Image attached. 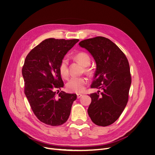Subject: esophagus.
<instances>
[{"instance_id":"34e87169","label":"esophagus","mask_w":155,"mask_h":155,"mask_svg":"<svg viewBox=\"0 0 155 155\" xmlns=\"http://www.w3.org/2000/svg\"><path fill=\"white\" fill-rule=\"evenodd\" d=\"M77 98H81L82 96H83L84 95H82V94H77Z\"/></svg>"}]
</instances>
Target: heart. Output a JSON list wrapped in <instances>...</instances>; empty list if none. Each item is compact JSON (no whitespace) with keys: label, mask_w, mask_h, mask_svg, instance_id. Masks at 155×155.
<instances>
[{"label":"heart","mask_w":155,"mask_h":155,"mask_svg":"<svg viewBox=\"0 0 155 155\" xmlns=\"http://www.w3.org/2000/svg\"><path fill=\"white\" fill-rule=\"evenodd\" d=\"M74 58L84 66V71L87 75L91 76L94 74V70L89 66L91 64V58L88 54L84 51H80L76 54L74 56ZM59 71L61 76L64 78L68 77L69 70L68 61L67 58H64L61 60L59 65ZM87 81V78L84 77H72L67 81L66 84L67 89L70 92L81 93L84 91Z\"/></svg>","instance_id":"heart-1"}]
</instances>
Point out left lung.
I'll return each instance as SVG.
<instances>
[{
    "mask_svg": "<svg viewBox=\"0 0 155 155\" xmlns=\"http://www.w3.org/2000/svg\"><path fill=\"white\" fill-rule=\"evenodd\" d=\"M79 45L89 51L97 64L91 88L102 90L90 95L88 115L97 125H110L118 119L128 101L131 83L128 60L115 44L104 37L85 39Z\"/></svg>",
    "mask_w": 155,
    "mask_h": 155,
    "instance_id": "left-lung-1",
    "label": "left lung"
}]
</instances>
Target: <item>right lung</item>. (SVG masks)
Segmentation results:
<instances>
[{
    "label": "right lung",
    "mask_w": 155,
    "mask_h": 155,
    "mask_svg": "<svg viewBox=\"0 0 155 155\" xmlns=\"http://www.w3.org/2000/svg\"><path fill=\"white\" fill-rule=\"evenodd\" d=\"M78 39H45L27 55L22 67L24 93L35 115L50 126L68 120L76 94L59 91L64 82L59 71L61 60Z\"/></svg>",
    "instance_id": "1"
}]
</instances>
